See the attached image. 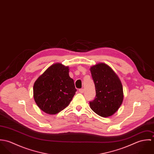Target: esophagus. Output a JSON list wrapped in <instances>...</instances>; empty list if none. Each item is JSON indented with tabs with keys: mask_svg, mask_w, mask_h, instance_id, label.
Here are the masks:
<instances>
[{
	"mask_svg": "<svg viewBox=\"0 0 154 154\" xmlns=\"http://www.w3.org/2000/svg\"><path fill=\"white\" fill-rule=\"evenodd\" d=\"M84 91H85V90H84V88H82V89H79V92L80 93H81V94H83V93L84 92Z\"/></svg>",
	"mask_w": 154,
	"mask_h": 154,
	"instance_id": "34e87169",
	"label": "esophagus"
}]
</instances>
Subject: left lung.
Here are the masks:
<instances>
[{
	"label": "left lung",
	"mask_w": 154,
	"mask_h": 154,
	"mask_svg": "<svg viewBox=\"0 0 154 154\" xmlns=\"http://www.w3.org/2000/svg\"><path fill=\"white\" fill-rule=\"evenodd\" d=\"M96 91L95 99L89 102L91 109L103 117L113 115L122 105L123 91L122 82L114 70L106 63L90 67Z\"/></svg>",
	"instance_id": "obj_1"
}]
</instances>
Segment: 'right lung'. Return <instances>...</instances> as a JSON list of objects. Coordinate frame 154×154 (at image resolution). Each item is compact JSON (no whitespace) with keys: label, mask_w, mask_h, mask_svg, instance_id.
Listing matches in <instances>:
<instances>
[{"label":"right lung","mask_w":154,"mask_h":154,"mask_svg":"<svg viewBox=\"0 0 154 154\" xmlns=\"http://www.w3.org/2000/svg\"><path fill=\"white\" fill-rule=\"evenodd\" d=\"M68 66L56 63L48 67L35 81L33 95L38 107L45 113L56 114L69 106L76 89L69 75Z\"/></svg>","instance_id":"1"}]
</instances>
